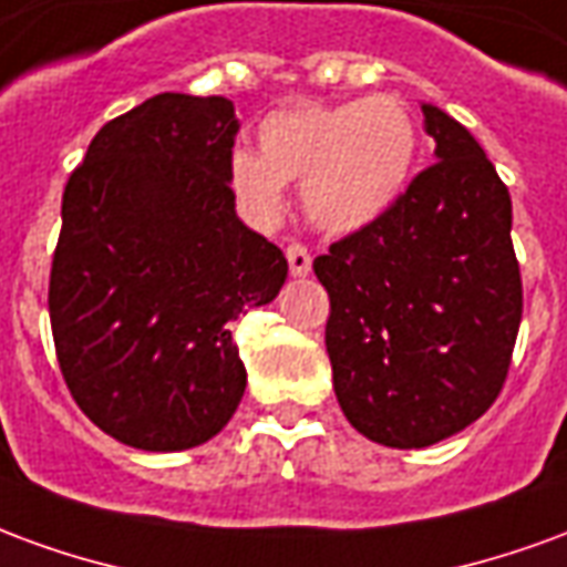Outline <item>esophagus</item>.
Returning a JSON list of instances; mask_svg holds the SVG:
<instances>
[{"instance_id":"esophagus-1","label":"esophagus","mask_w":567,"mask_h":567,"mask_svg":"<svg viewBox=\"0 0 567 567\" xmlns=\"http://www.w3.org/2000/svg\"><path fill=\"white\" fill-rule=\"evenodd\" d=\"M285 258H288L291 276H307L312 270V258H309V251L300 243H291V246L285 248Z\"/></svg>"}]
</instances>
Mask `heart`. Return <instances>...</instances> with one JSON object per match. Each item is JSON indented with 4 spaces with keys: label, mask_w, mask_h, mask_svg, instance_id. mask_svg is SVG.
Wrapping results in <instances>:
<instances>
[{
    "label": "heart",
    "mask_w": 567,
    "mask_h": 567,
    "mask_svg": "<svg viewBox=\"0 0 567 567\" xmlns=\"http://www.w3.org/2000/svg\"><path fill=\"white\" fill-rule=\"evenodd\" d=\"M260 151L230 154V185L255 221L285 209V185H303L307 218L324 234H355L392 209L419 154L404 100L377 93L340 105H288L260 121Z\"/></svg>",
    "instance_id": "obj_1"
}]
</instances>
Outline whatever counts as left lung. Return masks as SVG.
<instances>
[{"label":"left lung","mask_w":567,"mask_h":567,"mask_svg":"<svg viewBox=\"0 0 567 567\" xmlns=\"http://www.w3.org/2000/svg\"><path fill=\"white\" fill-rule=\"evenodd\" d=\"M422 115L437 163L312 260L337 401L394 450L452 437L495 404L523 319L507 185L455 117L427 103Z\"/></svg>","instance_id":"1"}]
</instances>
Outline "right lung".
Returning a JSON list of instances; mask_svg holds the SVG:
<instances>
[{"instance_id": "add662e5", "label": "right lung", "mask_w": 567, "mask_h": 567, "mask_svg": "<svg viewBox=\"0 0 567 567\" xmlns=\"http://www.w3.org/2000/svg\"><path fill=\"white\" fill-rule=\"evenodd\" d=\"M224 96L157 93L109 121L63 190L56 361L81 413L148 452L199 446L246 392L234 324L279 295L282 248L236 218Z\"/></svg>"}]
</instances>
